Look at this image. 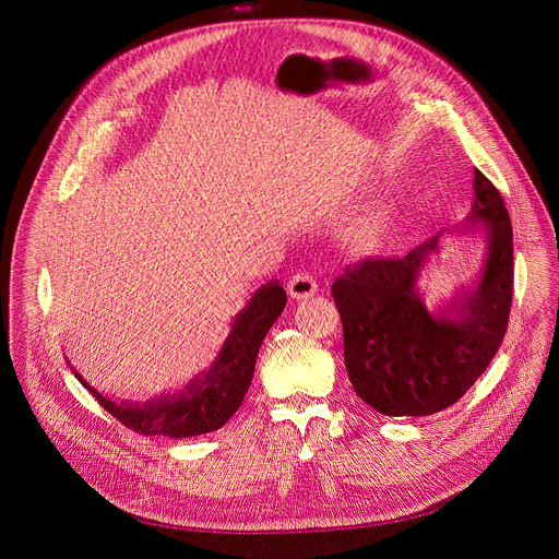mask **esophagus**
I'll return each mask as SVG.
<instances>
[{
  "instance_id": "1",
  "label": "esophagus",
  "mask_w": 559,
  "mask_h": 559,
  "mask_svg": "<svg viewBox=\"0 0 559 559\" xmlns=\"http://www.w3.org/2000/svg\"><path fill=\"white\" fill-rule=\"evenodd\" d=\"M317 278L310 272H297L287 281V295L292 299H308L317 292Z\"/></svg>"
}]
</instances>
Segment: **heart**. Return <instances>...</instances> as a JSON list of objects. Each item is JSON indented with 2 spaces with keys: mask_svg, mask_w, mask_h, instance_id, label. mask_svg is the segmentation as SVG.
Masks as SVG:
<instances>
[{
  "mask_svg": "<svg viewBox=\"0 0 559 559\" xmlns=\"http://www.w3.org/2000/svg\"><path fill=\"white\" fill-rule=\"evenodd\" d=\"M380 230H383V222H380L378 217H376V219L365 222V224H362V228L358 230V242H360L362 247H369V245L378 238Z\"/></svg>",
  "mask_w": 559,
  "mask_h": 559,
  "instance_id": "heart-1",
  "label": "heart"
}]
</instances>
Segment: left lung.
<instances>
[{
  "instance_id": "1",
  "label": "left lung",
  "mask_w": 559,
  "mask_h": 559,
  "mask_svg": "<svg viewBox=\"0 0 559 559\" xmlns=\"http://www.w3.org/2000/svg\"><path fill=\"white\" fill-rule=\"evenodd\" d=\"M474 192L466 228L487 226L489 255L480 285L464 304L430 314L417 297V272L437 238L403 258H362L333 283L350 385L378 413L426 417L453 405L506 337L514 292L512 222L501 192L480 169Z\"/></svg>"
}]
</instances>
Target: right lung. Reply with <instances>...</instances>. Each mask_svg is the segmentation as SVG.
I'll return each mask as SVG.
<instances>
[{"instance_id": "1", "label": "right lung", "mask_w": 559, "mask_h": 559, "mask_svg": "<svg viewBox=\"0 0 559 559\" xmlns=\"http://www.w3.org/2000/svg\"><path fill=\"white\" fill-rule=\"evenodd\" d=\"M287 304L285 289L267 283L235 319L233 331L213 369L197 378L179 396L138 405H117L104 399L76 373L81 383L93 392L99 405L122 426L140 435L194 437L222 428L245 401L251 385L260 344Z\"/></svg>"}]
</instances>
